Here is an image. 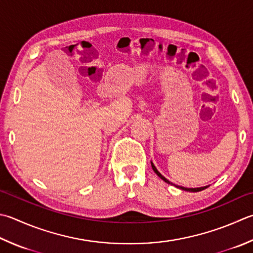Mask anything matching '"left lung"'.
I'll return each instance as SVG.
<instances>
[{
	"instance_id": "8db88e82",
	"label": "left lung",
	"mask_w": 253,
	"mask_h": 253,
	"mask_svg": "<svg viewBox=\"0 0 253 253\" xmlns=\"http://www.w3.org/2000/svg\"><path fill=\"white\" fill-rule=\"evenodd\" d=\"M151 164H152V169H153V170L155 171V173H156V175H157V176H159V177H160V178H162V179H163L165 183H168V184H170V185H174L173 183H170L169 179H166V178L164 177V176H163V175H162V174L160 173V171L156 169V168H155V166H154V164H153V163H152V162H151ZM174 186H176V187H177V188H179V189H183V190H187V192H193V193H195V192H201V190H203V189H205V188H207V186H204V187H198V188H186V187H183V186H177V185H174Z\"/></svg>"
}]
</instances>
